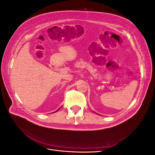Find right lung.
<instances>
[{"label":"right lung","mask_w":155,"mask_h":155,"mask_svg":"<svg viewBox=\"0 0 155 155\" xmlns=\"http://www.w3.org/2000/svg\"><path fill=\"white\" fill-rule=\"evenodd\" d=\"M59 109H58V110H59Z\"/></svg>","instance_id":"add662e5"}]
</instances>
